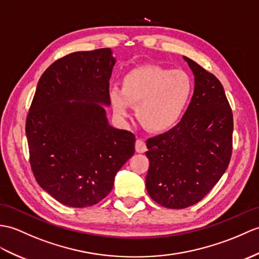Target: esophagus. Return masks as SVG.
Here are the masks:
<instances>
[{
	"mask_svg": "<svg viewBox=\"0 0 259 259\" xmlns=\"http://www.w3.org/2000/svg\"><path fill=\"white\" fill-rule=\"evenodd\" d=\"M136 151L138 152V153H143V152H146L147 151V146H146V142H144L143 140H141V139H138L137 141H136Z\"/></svg>",
	"mask_w": 259,
	"mask_h": 259,
	"instance_id": "obj_1",
	"label": "esophagus"
}]
</instances>
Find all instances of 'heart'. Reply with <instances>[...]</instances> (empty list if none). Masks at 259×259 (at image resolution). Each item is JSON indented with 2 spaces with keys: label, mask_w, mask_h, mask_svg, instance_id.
<instances>
[{
  "label": "heart",
  "mask_w": 259,
  "mask_h": 259,
  "mask_svg": "<svg viewBox=\"0 0 259 259\" xmlns=\"http://www.w3.org/2000/svg\"><path fill=\"white\" fill-rule=\"evenodd\" d=\"M192 92L193 82L185 71L146 65L128 71L121 90L112 88L109 99L118 117H127L130 106H136L137 118L143 127L161 132L177 123Z\"/></svg>",
  "instance_id": "obj_1"
}]
</instances>
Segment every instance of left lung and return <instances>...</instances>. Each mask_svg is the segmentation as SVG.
Returning <instances> with one entry per match:
<instances>
[{"label": "left lung", "instance_id": "obj_1", "mask_svg": "<svg viewBox=\"0 0 259 259\" xmlns=\"http://www.w3.org/2000/svg\"><path fill=\"white\" fill-rule=\"evenodd\" d=\"M194 74V93L176 127L147 140V191L167 208L200 202L230 164L233 113L224 88L212 73L183 57Z\"/></svg>", "mask_w": 259, "mask_h": 259}]
</instances>
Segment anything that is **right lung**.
<instances>
[{"label":"right lung","mask_w":259,"mask_h":259,"mask_svg":"<svg viewBox=\"0 0 259 259\" xmlns=\"http://www.w3.org/2000/svg\"><path fill=\"white\" fill-rule=\"evenodd\" d=\"M110 48L68 54L39 78L26 118L36 181L59 203L88 207L110 193L135 153V135L108 123ZM72 102L70 103V101Z\"/></svg>","instance_id":"1"}]
</instances>
